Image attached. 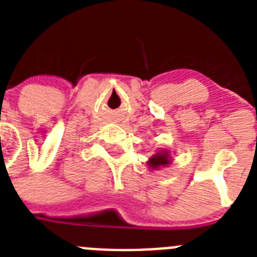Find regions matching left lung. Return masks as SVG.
Segmentation results:
<instances>
[{"mask_svg":"<svg viewBox=\"0 0 257 257\" xmlns=\"http://www.w3.org/2000/svg\"><path fill=\"white\" fill-rule=\"evenodd\" d=\"M171 154H170L169 151L166 149H160L158 152H156V154L149 158L148 163L149 169L151 170H158L161 167H166L171 163Z\"/></svg>","mask_w":257,"mask_h":257,"instance_id":"obj_1","label":"left lung"}]
</instances>
